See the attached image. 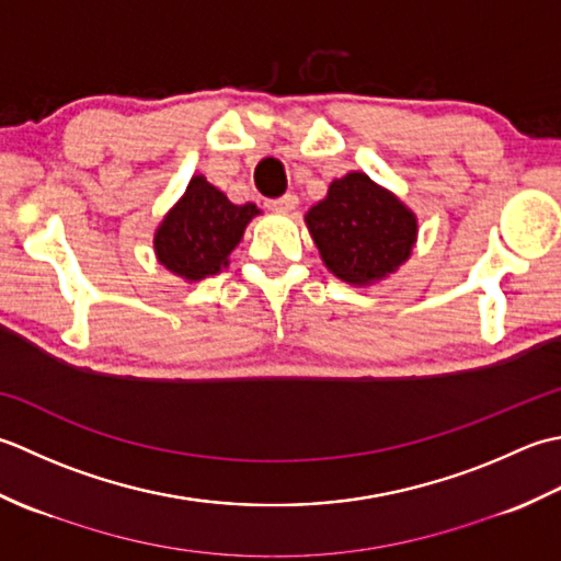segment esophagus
Instances as JSON below:
<instances>
[{
    "label": "esophagus",
    "mask_w": 561,
    "mask_h": 561,
    "mask_svg": "<svg viewBox=\"0 0 561 561\" xmlns=\"http://www.w3.org/2000/svg\"><path fill=\"white\" fill-rule=\"evenodd\" d=\"M297 203H300V201H297L295 193H285V196H280V198L266 201V208L276 210V213H290V210L297 208Z\"/></svg>",
    "instance_id": "34e87169"
}]
</instances>
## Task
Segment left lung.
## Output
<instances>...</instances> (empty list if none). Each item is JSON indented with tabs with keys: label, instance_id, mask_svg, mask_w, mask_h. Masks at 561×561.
<instances>
[{
	"label": "left lung",
	"instance_id": "8db88e82",
	"mask_svg": "<svg viewBox=\"0 0 561 561\" xmlns=\"http://www.w3.org/2000/svg\"><path fill=\"white\" fill-rule=\"evenodd\" d=\"M324 266L351 285H370L390 276L411 256L416 215L394 193L351 171L334 179L327 198L305 215Z\"/></svg>",
	"mask_w": 561,
	"mask_h": 561
}]
</instances>
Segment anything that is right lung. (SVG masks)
I'll return each mask as SVG.
<instances>
[{"instance_id":"add662e5","label":"right lung","mask_w":561,"mask_h":561,"mask_svg":"<svg viewBox=\"0 0 561 561\" xmlns=\"http://www.w3.org/2000/svg\"><path fill=\"white\" fill-rule=\"evenodd\" d=\"M259 213L254 203L234 205L205 176H193L154 232L159 264L188 283L215 276L230 264L232 249Z\"/></svg>"}]
</instances>
